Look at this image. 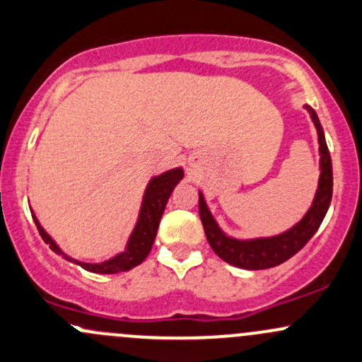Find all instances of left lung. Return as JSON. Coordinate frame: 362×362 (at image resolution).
<instances>
[{"instance_id":"8db88e82","label":"left lung","mask_w":362,"mask_h":362,"mask_svg":"<svg viewBox=\"0 0 362 362\" xmlns=\"http://www.w3.org/2000/svg\"><path fill=\"white\" fill-rule=\"evenodd\" d=\"M309 112L317 127V136H320L321 177L313 207L309 209V212L305 214V217L297 226H293L283 235L274 236V238L252 240V242H238V240L228 238L217 228L216 221L205 205L204 197H202V193H198V212H200V219L204 224L209 245L221 259L226 260L231 266L242 267V269H269V267L279 266L285 260L293 257L321 226L333 195V167L320 119L313 108H309Z\"/></svg>"}]
</instances>
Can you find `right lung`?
<instances>
[{
	"instance_id": "add662e5",
	"label": "right lung",
	"mask_w": 362,
	"mask_h": 362,
	"mask_svg": "<svg viewBox=\"0 0 362 362\" xmlns=\"http://www.w3.org/2000/svg\"><path fill=\"white\" fill-rule=\"evenodd\" d=\"M181 180H182V170L174 169L150 181L148 188H146V193H145V200H143L141 212H139L138 224H136L133 235H131V240L129 243H127L126 252H122V254L117 255L115 259L107 260V262L103 264H84L67 257L65 254H62L60 248L57 247L55 242L46 235V231L40 226L37 219H34V223H36L37 231H40L41 238L45 240V243H48L53 252L62 254V257L64 259L72 260L74 264H79L83 269L89 271V273H100V274L122 273V271H129L138 266V264H141L143 260L146 259V255L150 254L151 245H153L155 236H157V229H158V224H160L162 214H164L167 200H169L174 186H176Z\"/></svg>"
}]
</instances>
